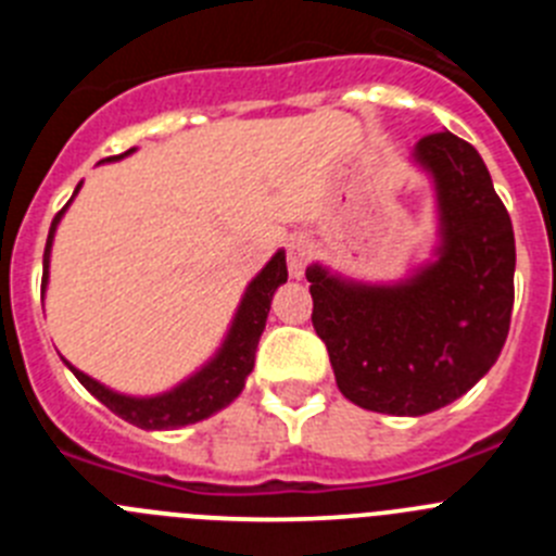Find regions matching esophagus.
Instances as JSON below:
<instances>
[{
  "mask_svg": "<svg viewBox=\"0 0 556 556\" xmlns=\"http://www.w3.org/2000/svg\"><path fill=\"white\" fill-rule=\"evenodd\" d=\"M306 264H308V244L301 242V239H292L287 244V267L292 278H303L306 273Z\"/></svg>",
  "mask_w": 556,
  "mask_h": 556,
  "instance_id": "obj_1",
  "label": "esophagus"
}]
</instances>
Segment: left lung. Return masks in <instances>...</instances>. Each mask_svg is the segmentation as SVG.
Masks as SVG:
<instances>
[{"label":"left lung","mask_w":556,"mask_h":556,"mask_svg":"<svg viewBox=\"0 0 556 556\" xmlns=\"http://www.w3.org/2000/svg\"><path fill=\"white\" fill-rule=\"evenodd\" d=\"M415 161L437 189L434 262L397 283L306 269L339 392L362 409L412 417L448 406L495 365L515 301L513 223L476 147L429 132Z\"/></svg>","instance_id":"8db88e82"}]
</instances>
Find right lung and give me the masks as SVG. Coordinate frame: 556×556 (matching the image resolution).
<instances>
[{
	"label": "right lung",
	"instance_id": "obj_1",
	"mask_svg": "<svg viewBox=\"0 0 556 556\" xmlns=\"http://www.w3.org/2000/svg\"><path fill=\"white\" fill-rule=\"evenodd\" d=\"M132 150L122 152V155H113L108 161H119L125 155H130ZM83 184H77L75 194L80 191ZM72 194V200H75ZM68 200V203H72ZM68 203L63 205L61 211L52 219V228H49L47 236V250H43V281L41 289H47L49 281V250H52V239H55V230L61 217L66 214ZM287 283V255L283 250L273 255L267 262V267L255 275L250 281L248 292H244L242 303L236 308V317L230 323V331L225 337L223 348L217 351V356L211 358L208 365L200 367L191 378H186L184 384H178L175 390L161 392V395L152 397H130L122 395V392L108 390L105 384L94 381L91 376H86L83 370H77L75 365L66 367L77 376L83 387H86L97 401L108 406L113 415H119L127 424L139 426V429H180V426L198 424V420H205L214 412L225 409V406L239 397V392L244 390V381H248L250 370H253L255 362V348H258V339H262L264 326H267V314L269 303H273L275 289Z\"/></svg>",
	"mask_w": 556,
	"mask_h": 556
}]
</instances>
